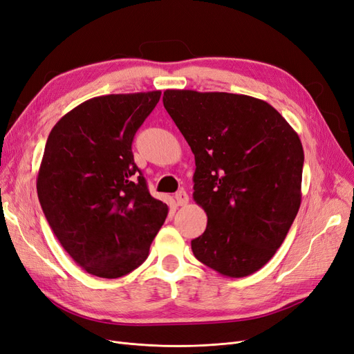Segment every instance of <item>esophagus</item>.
Instances as JSON below:
<instances>
[{
    "label": "esophagus",
    "instance_id": "esophagus-1",
    "mask_svg": "<svg viewBox=\"0 0 354 354\" xmlns=\"http://www.w3.org/2000/svg\"><path fill=\"white\" fill-rule=\"evenodd\" d=\"M174 197H176L177 206H185L189 203V194L185 190H178Z\"/></svg>",
    "mask_w": 354,
    "mask_h": 354
}]
</instances>
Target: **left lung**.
Segmentation results:
<instances>
[{
  "instance_id": "obj_1",
  "label": "left lung",
  "mask_w": 354,
  "mask_h": 354,
  "mask_svg": "<svg viewBox=\"0 0 354 354\" xmlns=\"http://www.w3.org/2000/svg\"><path fill=\"white\" fill-rule=\"evenodd\" d=\"M162 103L194 153V202L206 212L194 257L226 277L252 274L285 241L301 206L304 148L256 97L165 90Z\"/></svg>"
}]
</instances>
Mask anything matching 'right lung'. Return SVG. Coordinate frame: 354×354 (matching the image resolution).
I'll use <instances>...</instances> for the list:
<instances>
[{
	"mask_svg": "<svg viewBox=\"0 0 354 354\" xmlns=\"http://www.w3.org/2000/svg\"><path fill=\"white\" fill-rule=\"evenodd\" d=\"M161 91L109 94L68 111L48 138L37 196L65 251L90 274L118 279L142 264L168 206L149 194L132 140Z\"/></svg>",
	"mask_w": 354,
	"mask_h": 354,
	"instance_id": "1",
	"label": "right lung"
}]
</instances>
